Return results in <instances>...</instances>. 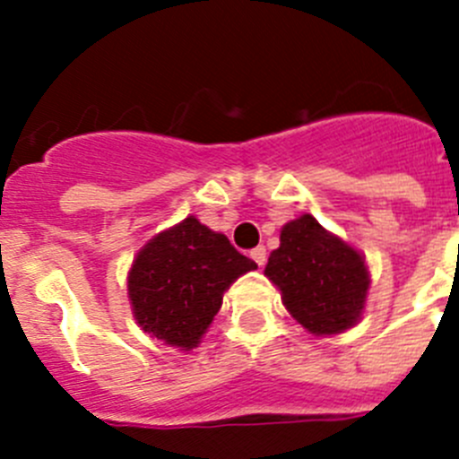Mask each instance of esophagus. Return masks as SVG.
Listing matches in <instances>:
<instances>
[{
    "instance_id": "34e87169",
    "label": "esophagus",
    "mask_w": 459,
    "mask_h": 459,
    "mask_svg": "<svg viewBox=\"0 0 459 459\" xmlns=\"http://www.w3.org/2000/svg\"><path fill=\"white\" fill-rule=\"evenodd\" d=\"M250 257L255 259V264L264 266L266 264V248L264 246H257L255 250H250Z\"/></svg>"
}]
</instances>
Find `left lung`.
<instances>
[{
	"label": "left lung",
	"instance_id": "8db88e82",
	"mask_svg": "<svg viewBox=\"0 0 459 459\" xmlns=\"http://www.w3.org/2000/svg\"><path fill=\"white\" fill-rule=\"evenodd\" d=\"M291 317L312 335L342 333L360 319L370 273L359 250L310 213L287 222L264 269Z\"/></svg>",
	"mask_w": 459,
	"mask_h": 459
}]
</instances>
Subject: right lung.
Returning a JSON list of instances; mask_svg holds the SVG:
<instances>
[{"instance_id": "add662e5", "label": "right lung", "mask_w": 459, "mask_h": 459, "mask_svg": "<svg viewBox=\"0 0 459 459\" xmlns=\"http://www.w3.org/2000/svg\"><path fill=\"white\" fill-rule=\"evenodd\" d=\"M257 269L225 234L195 216L153 237L128 271V299L144 333L190 351L238 275Z\"/></svg>"}]
</instances>
